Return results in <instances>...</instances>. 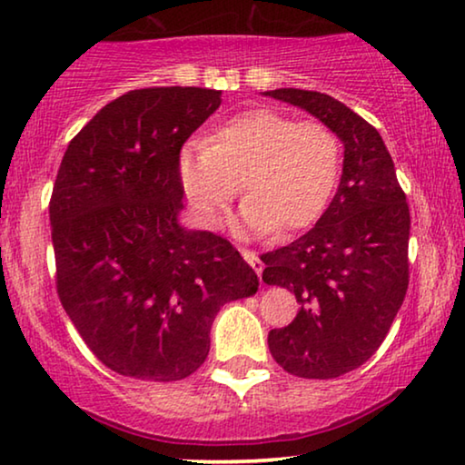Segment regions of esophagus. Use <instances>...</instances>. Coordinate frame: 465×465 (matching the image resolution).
Here are the masks:
<instances>
[{"instance_id":"1","label":"esophagus","mask_w":465,"mask_h":465,"mask_svg":"<svg viewBox=\"0 0 465 465\" xmlns=\"http://www.w3.org/2000/svg\"><path fill=\"white\" fill-rule=\"evenodd\" d=\"M240 252H242V257H244L246 263L251 265L252 270L257 272V276L261 278V272H263V263H261V259L257 257V254H254L252 251H248V248H240Z\"/></svg>"}]
</instances>
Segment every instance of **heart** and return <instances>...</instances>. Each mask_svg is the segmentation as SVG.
<instances>
[{
	"label": "heart",
	"mask_w": 465,
	"mask_h": 465,
	"mask_svg": "<svg viewBox=\"0 0 465 465\" xmlns=\"http://www.w3.org/2000/svg\"><path fill=\"white\" fill-rule=\"evenodd\" d=\"M341 141L322 122L252 109L181 149L176 170L202 225L223 223L240 183V223L252 233L291 235L316 223L341 176Z\"/></svg>",
	"instance_id": "b5f03b06"
}]
</instances>
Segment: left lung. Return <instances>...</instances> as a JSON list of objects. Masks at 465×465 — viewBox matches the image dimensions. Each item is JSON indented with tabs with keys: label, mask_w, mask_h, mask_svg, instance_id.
I'll return each mask as SVG.
<instances>
[{
	"label": "left lung",
	"mask_w": 465,
	"mask_h": 465,
	"mask_svg": "<svg viewBox=\"0 0 465 465\" xmlns=\"http://www.w3.org/2000/svg\"><path fill=\"white\" fill-rule=\"evenodd\" d=\"M316 115L343 141V174L318 223L261 254L263 282L295 292L301 310L267 335L286 372L332 379L379 350L409 289L407 195L381 134L343 103L313 90L265 93Z\"/></svg>",
	"instance_id": "8db88e82"
}]
</instances>
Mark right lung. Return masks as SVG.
<instances>
[{
  "label": "right lung",
  "instance_id": "right-lung-1",
  "mask_svg": "<svg viewBox=\"0 0 465 465\" xmlns=\"http://www.w3.org/2000/svg\"><path fill=\"white\" fill-rule=\"evenodd\" d=\"M219 104L221 90H130L71 139L58 168V299L90 351L124 377H189L206 361L221 307L259 289L230 242L176 221L181 147Z\"/></svg>",
  "mask_w": 465,
  "mask_h": 465
}]
</instances>
